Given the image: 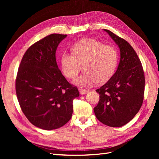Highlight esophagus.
<instances>
[{
  "mask_svg": "<svg viewBox=\"0 0 159 159\" xmlns=\"http://www.w3.org/2000/svg\"><path fill=\"white\" fill-rule=\"evenodd\" d=\"M79 91H80V93L81 94H86V93H88L89 92V91L87 89H82V88H80Z\"/></svg>",
  "mask_w": 159,
  "mask_h": 159,
  "instance_id": "1",
  "label": "esophagus"
}]
</instances>
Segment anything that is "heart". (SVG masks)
<instances>
[{
    "mask_svg": "<svg viewBox=\"0 0 159 159\" xmlns=\"http://www.w3.org/2000/svg\"><path fill=\"white\" fill-rule=\"evenodd\" d=\"M73 52H64L61 56V69L64 75L75 79L81 64H84L85 72L75 80L82 87L107 81L115 73L119 60L117 49L113 46L105 45L93 38H87L75 44Z\"/></svg>",
    "mask_w": 159,
    "mask_h": 159,
    "instance_id": "1",
    "label": "heart"
}]
</instances>
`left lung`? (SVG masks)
<instances>
[{
	"label": "left lung",
	"mask_w": 159,
	"mask_h": 159,
	"mask_svg": "<svg viewBox=\"0 0 159 159\" xmlns=\"http://www.w3.org/2000/svg\"><path fill=\"white\" fill-rule=\"evenodd\" d=\"M118 45L120 61L115 73L106 84L96 89L99 101L94 107L96 117L104 125L122 127L139 112L145 91V74L140 59L129 43L104 29Z\"/></svg>",
	"instance_id": "obj_1"
}]
</instances>
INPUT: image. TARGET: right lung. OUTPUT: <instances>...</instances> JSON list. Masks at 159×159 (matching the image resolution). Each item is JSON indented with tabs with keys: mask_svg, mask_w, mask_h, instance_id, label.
<instances>
[{
	"mask_svg": "<svg viewBox=\"0 0 159 159\" xmlns=\"http://www.w3.org/2000/svg\"><path fill=\"white\" fill-rule=\"evenodd\" d=\"M66 34H52L36 42L24 54L16 78V93L23 113L34 125L44 130L60 128L73 113L76 86L58 68L56 51Z\"/></svg>",
	"mask_w": 159,
	"mask_h": 159,
	"instance_id": "add662e5",
	"label": "right lung"
}]
</instances>
